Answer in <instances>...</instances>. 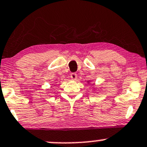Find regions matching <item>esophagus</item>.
I'll use <instances>...</instances> for the list:
<instances>
[{
	"label": "esophagus",
	"instance_id": "34e87169",
	"mask_svg": "<svg viewBox=\"0 0 147 147\" xmlns=\"http://www.w3.org/2000/svg\"><path fill=\"white\" fill-rule=\"evenodd\" d=\"M70 78L72 80H76L77 78H78V75L76 73H72L70 75Z\"/></svg>",
	"mask_w": 147,
	"mask_h": 147
}]
</instances>
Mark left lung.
Masks as SVG:
<instances>
[{
    "label": "left lung",
    "instance_id": "left-lung-1",
    "mask_svg": "<svg viewBox=\"0 0 147 147\" xmlns=\"http://www.w3.org/2000/svg\"><path fill=\"white\" fill-rule=\"evenodd\" d=\"M88 83H90V81H88V82H87Z\"/></svg>",
    "mask_w": 147,
    "mask_h": 147
}]
</instances>
